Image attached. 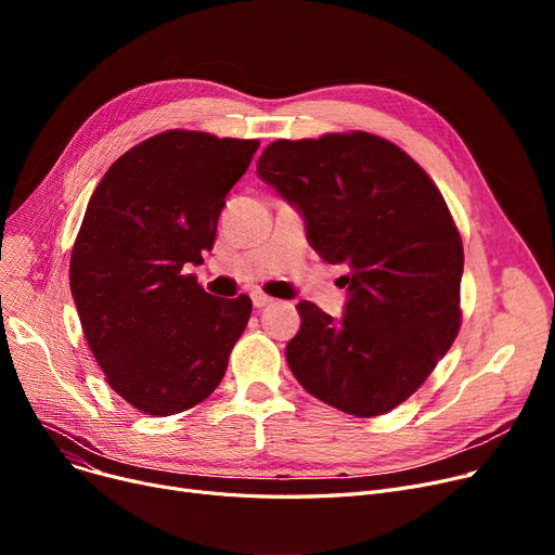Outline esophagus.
I'll return each mask as SVG.
<instances>
[{
  "instance_id": "esophagus-1",
  "label": "esophagus",
  "mask_w": 555,
  "mask_h": 555,
  "mask_svg": "<svg viewBox=\"0 0 555 555\" xmlns=\"http://www.w3.org/2000/svg\"><path fill=\"white\" fill-rule=\"evenodd\" d=\"M251 301H254V308H266V306L272 304L274 299L268 297L266 293H251Z\"/></svg>"
}]
</instances>
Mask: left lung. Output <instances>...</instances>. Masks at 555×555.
Wrapping results in <instances>:
<instances>
[{"instance_id": "left-lung-1", "label": "left lung", "mask_w": 555, "mask_h": 555, "mask_svg": "<svg viewBox=\"0 0 555 555\" xmlns=\"http://www.w3.org/2000/svg\"><path fill=\"white\" fill-rule=\"evenodd\" d=\"M258 175L297 204L322 258L351 270L341 322L312 301L297 306L289 369L339 412H391L461 328L463 243L439 186L396 143L362 130L276 139Z\"/></svg>"}]
</instances>
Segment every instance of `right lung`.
<instances>
[{
  "label": "right lung",
  "mask_w": 555,
  "mask_h": 555,
  "mask_svg": "<svg viewBox=\"0 0 555 555\" xmlns=\"http://www.w3.org/2000/svg\"><path fill=\"white\" fill-rule=\"evenodd\" d=\"M258 139L166 130L116 159L87 204L69 285L107 385L134 410L172 416L209 398L243 335L251 299L204 293L224 197Z\"/></svg>",
  "instance_id": "1"
}]
</instances>
